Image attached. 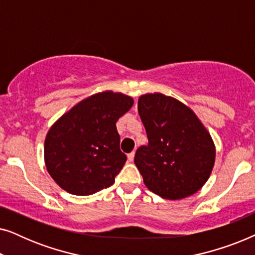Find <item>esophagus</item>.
Listing matches in <instances>:
<instances>
[{
  "label": "esophagus",
  "mask_w": 255,
  "mask_h": 255,
  "mask_svg": "<svg viewBox=\"0 0 255 255\" xmlns=\"http://www.w3.org/2000/svg\"><path fill=\"white\" fill-rule=\"evenodd\" d=\"M133 159H134V152L128 153V162H132V161H133Z\"/></svg>",
  "instance_id": "34e87169"
}]
</instances>
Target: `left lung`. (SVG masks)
Wrapping results in <instances>:
<instances>
[{
  "mask_svg": "<svg viewBox=\"0 0 255 255\" xmlns=\"http://www.w3.org/2000/svg\"><path fill=\"white\" fill-rule=\"evenodd\" d=\"M138 113L148 138L134 163L145 186L160 197L181 200L204 186L215 165L216 148L196 114L174 97L145 94Z\"/></svg>",
  "mask_w": 255,
  "mask_h": 255,
  "instance_id": "1",
  "label": "left lung"
}]
</instances>
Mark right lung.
I'll list each match as a JSON object with an SVG mask.
<instances>
[{
	"label": "right lung",
	"instance_id": "1",
	"mask_svg": "<svg viewBox=\"0 0 255 255\" xmlns=\"http://www.w3.org/2000/svg\"><path fill=\"white\" fill-rule=\"evenodd\" d=\"M132 106L131 96L106 90L75 104L52 125L44 160L59 187L87 196L114 184L127 161L116 122Z\"/></svg>",
	"mask_w": 255,
	"mask_h": 255
}]
</instances>
